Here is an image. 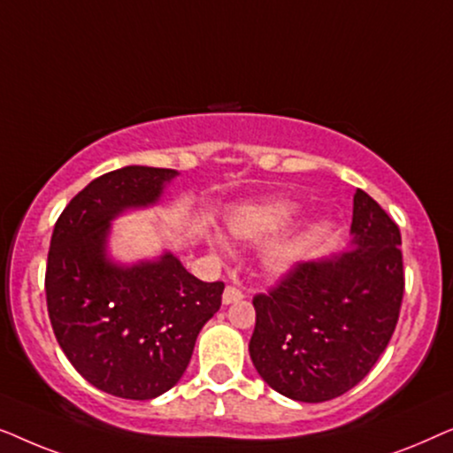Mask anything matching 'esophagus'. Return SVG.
I'll use <instances>...</instances> for the list:
<instances>
[{"mask_svg":"<svg viewBox=\"0 0 453 453\" xmlns=\"http://www.w3.org/2000/svg\"><path fill=\"white\" fill-rule=\"evenodd\" d=\"M243 299V293L234 287H226L225 293H222V305H231V303H237Z\"/></svg>","mask_w":453,"mask_h":453,"instance_id":"34e87169","label":"esophagus"}]
</instances>
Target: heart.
Wrapping results in <instances>:
<instances>
[{"label": "heart", "instance_id": "1", "mask_svg": "<svg viewBox=\"0 0 453 453\" xmlns=\"http://www.w3.org/2000/svg\"><path fill=\"white\" fill-rule=\"evenodd\" d=\"M299 206L287 197H268V200H251L234 203L225 214V231L239 243H259L274 232L287 226ZM275 235V234H274ZM272 237V236H271ZM273 238V237H272ZM305 228H287L259 247L257 265L268 278H284L299 268L307 253ZM212 250L225 256L226 247L220 241H212Z\"/></svg>", "mask_w": 453, "mask_h": 453}]
</instances>
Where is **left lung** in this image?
Instances as JSON below:
<instances>
[{"mask_svg": "<svg viewBox=\"0 0 453 453\" xmlns=\"http://www.w3.org/2000/svg\"><path fill=\"white\" fill-rule=\"evenodd\" d=\"M400 228L357 189L346 251L303 262L270 295L253 296V367L278 394L326 402L349 392L398 324L404 272Z\"/></svg>", "mask_w": 453, "mask_h": 453, "instance_id": "1", "label": "left lung"}]
</instances>
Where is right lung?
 I'll return each instance as SVG.
<instances>
[{
    "label": "right lung",
    "instance_id": "obj_1",
    "mask_svg": "<svg viewBox=\"0 0 453 453\" xmlns=\"http://www.w3.org/2000/svg\"><path fill=\"white\" fill-rule=\"evenodd\" d=\"M177 175L142 165L104 173L53 228L45 290L55 338L86 381L117 398L169 392L220 309L225 284L197 280L175 253L123 264L109 251L113 220L157 206Z\"/></svg>",
    "mask_w": 453,
    "mask_h": 453
}]
</instances>
